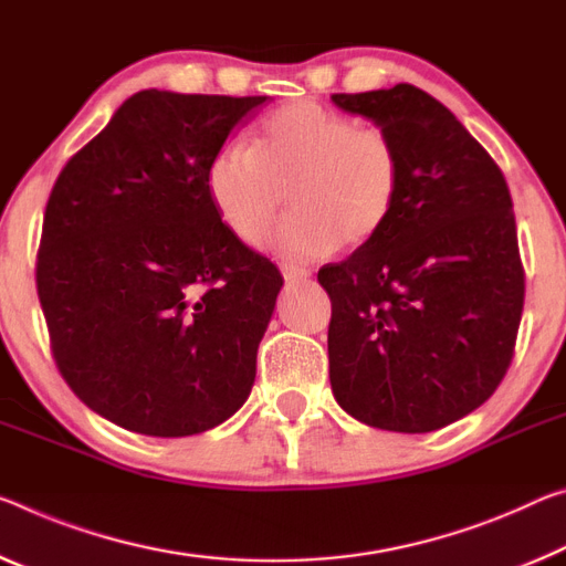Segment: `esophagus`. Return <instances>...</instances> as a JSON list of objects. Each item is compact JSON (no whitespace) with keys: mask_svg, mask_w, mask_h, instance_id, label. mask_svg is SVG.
I'll list each match as a JSON object with an SVG mask.
<instances>
[{"mask_svg":"<svg viewBox=\"0 0 566 566\" xmlns=\"http://www.w3.org/2000/svg\"><path fill=\"white\" fill-rule=\"evenodd\" d=\"M282 276L286 282H304L310 280V269L297 266V264H282Z\"/></svg>","mask_w":566,"mask_h":566,"instance_id":"34e87169","label":"esophagus"}]
</instances>
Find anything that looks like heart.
<instances>
[{
  "label": "heart",
  "mask_w": 566,
  "mask_h": 566,
  "mask_svg": "<svg viewBox=\"0 0 566 566\" xmlns=\"http://www.w3.org/2000/svg\"><path fill=\"white\" fill-rule=\"evenodd\" d=\"M206 196L244 244L272 227L290 188V213L266 239L276 256L325 259L360 247L388 223L398 201L400 156L388 133L300 101L266 115L251 143L231 138L206 166Z\"/></svg>",
  "instance_id": "obj_1"
}]
</instances>
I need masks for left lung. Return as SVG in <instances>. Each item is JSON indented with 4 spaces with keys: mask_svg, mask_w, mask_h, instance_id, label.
Instances as JSON below:
<instances>
[{
    "mask_svg": "<svg viewBox=\"0 0 566 566\" xmlns=\"http://www.w3.org/2000/svg\"><path fill=\"white\" fill-rule=\"evenodd\" d=\"M332 103L373 120L400 156L380 234L317 274L332 302V392L365 426L430 433L483 406L514 357L524 266L506 178L416 85Z\"/></svg>",
    "mask_w": 566,
    "mask_h": 566,
    "instance_id": "left-lung-1",
    "label": "left lung"
}]
</instances>
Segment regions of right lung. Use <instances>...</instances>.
<instances>
[{
  "label": "right lung",
  "instance_id": "1",
  "mask_svg": "<svg viewBox=\"0 0 566 566\" xmlns=\"http://www.w3.org/2000/svg\"><path fill=\"white\" fill-rule=\"evenodd\" d=\"M266 95L140 90L60 170L38 294L62 378L97 416L158 438L234 416L282 274L219 221L206 166Z\"/></svg>",
  "mask_w": 566,
  "mask_h": 566
}]
</instances>
